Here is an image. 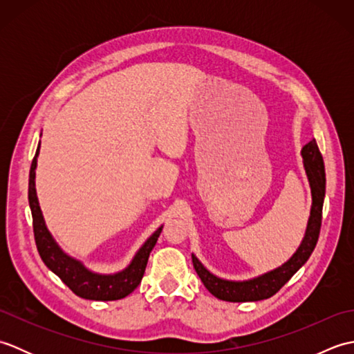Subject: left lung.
I'll list each match as a JSON object with an SVG mask.
<instances>
[{"label": "left lung", "mask_w": 354, "mask_h": 354, "mask_svg": "<svg viewBox=\"0 0 354 354\" xmlns=\"http://www.w3.org/2000/svg\"><path fill=\"white\" fill-rule=\"evenodd\" d=\"M301 156L312 194L310 216L309 221H307L301 243L297 248V251L292 254V257L286 260L281 266L268 270V272L261 275L248 278V280H227V278L217 277L202 265V261L196 255L192 254L193 266L196 269L201 281L204 283L207 290L216 298L230 303L260 301V299L270 298L309 260L319 237L322 205H324L326 198V169L324 160H322V155L315 138L301 149Z\"/></svg>", "instance_id": "8db88e82"}]
</instances>
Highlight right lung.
Here are the masks:
<instances>
[{
  "mask_svg": "<svg viewBox=\"0 0 354 354\" xmlns=\"http://www.w3.org/2000/svg\"><path fill=\"white\" fill-rule=\"evenodd\" d=\"M41 141L37 145L36 155L32 161L28 175V205L32 209L33 217V232L42 261L45 263L51 272H55L61 280L68 286V288L76 293L77 297L85 299H93V301H114V299H122L129 295L141 283V278L145 275L147 266V260L150 251L156 245V240L162 231V225L152 234L147 237L145 243L140 246V250L135 252L131 263L124 269L118 270L114 274H100L88 269L80 260L71 257L66 254L56 239L53 237L47 228V223L42 216V209L39 207L36 194V167H37V156H39Z\"/></svg>",
  "mask_w": 354,
  "mask_h": 354,
  "instance_id": "right-lung-1",
  "label": "right lung"
}]
</instances>
